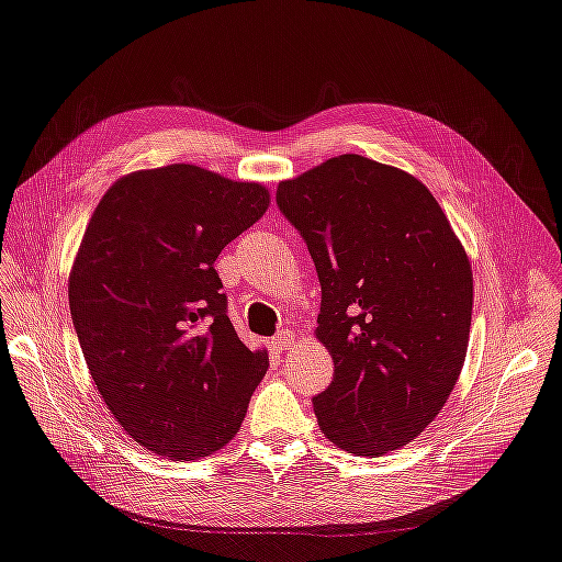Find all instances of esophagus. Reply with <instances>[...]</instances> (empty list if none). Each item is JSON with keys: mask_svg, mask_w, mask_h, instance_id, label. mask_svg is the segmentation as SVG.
<instances>
[{"mask_svg": "<svg viewBox=\"0 0 562 562\" xmlns=\"http://www.w3.org/2000/svg\"><path fill=\"white\" fill-rule=\"evenodd\" d=\"M294 341H296V333L286 328V330H282V333L273 339V349H276V351H286V349L294 347Z\"/></svg>", "mask_w": 562, "mask_h": 562, "instance_id": "34e87169", "label": "esophagus"}]
</instances>
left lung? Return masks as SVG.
Instances as JSON below:
<instances>
[{"label":"left lung","mask_w":562,"mask_h":562,"mask_svg":"<svg viewBox=\"0 0 562 562\" xmlns=\"http://www.w3.org/2000/svg\"><path fill=\"white\" fill-rule=\"evenodd\" d=\"M278 206L322 282L316 339L333 383L312 400L326 438L381 457L420 436L461 374L473 271L423 181L358 154L280 181Z\"/></svg>","instance_id":"1"}]
</instances>
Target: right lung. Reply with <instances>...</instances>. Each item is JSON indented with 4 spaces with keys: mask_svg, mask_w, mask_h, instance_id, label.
I'll return each mask as SVG.
<instances>
[{
    "mask_svg": "<svg viewBox=\"0 0 562 562\" xmlns=\"http://www.w3.org/2000/svg\"><path fill=\"white\" fill-rule=\"evenodd\" d=\"M271 204L255 181L175 162L116 179L68 276L89 374L142 448L192 461L225 448L268 370L229 316L215 259Z\"/></svg>",
    "mask_w": 562,
    "mask_h": 562,
    "instance_id": "1",
    "label": "right lung"
}]
</instances>
